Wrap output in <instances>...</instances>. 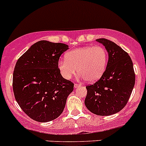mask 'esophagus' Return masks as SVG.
I'll return each mask as SVG.
<instances>
[{
	"label": "esophagus",
	"mask_w": 146,
	"mask_h": 146,
	"mask_svg": "<svg viewBox=\"0 0 146 146\" xmlns=\"http://www.w3.org/2000/svg\"><path fill=\"white\" fill-rule=\"evenodd\" d=\"M81 86V84H77V83H76L74 85V88H78V87H80Z\"/></svg>",
	"instance_id": "34e87169"
}]
</instances>
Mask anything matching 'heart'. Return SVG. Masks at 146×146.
<instances>
[{
    "instance_id": "obj_1",
    "label": "heart",
    "mask_w": 146,
    "mask_h": 146,
    "mask_svg": "<svg viewBox=\"0 0 146 146\" xmlns=\"http://www.w3.org/2000/svg\"><path fill=\"white\" fill-rule=\"evenodd\" d=\"M65 57L57 64L62 77L70 80L78 70V77L89 82L97 81L103 76L108 59L107 51L101 46L75 48L66 53Z\"/></svg>"
}]
</instances>
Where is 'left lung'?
I'll return each mask as SVG.
<instances>
[{"label": "left lung", "instance_id": "1", "mask_svg": "<svg viewBox=\"0 0 146 146\" xmlns=\"http://www.w3.org/2000/svg\"><path fill=\"white\" fill-rule=\"evenodd\" d=\"M96 41L105 47L108 62L100 79L86 87L85 104L93 114L110 116L126 106L135 85V73L131 58L119 46L106 39Z\"/></svg>", "mask_w": 146, "mask_h": 146}]
</instances>
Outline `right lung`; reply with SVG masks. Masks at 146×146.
I'll return each instance as SVG.
<instances>
[{"mask_svg":"<svg viewBox=\"0 0 146 146\" xmlns=\"http://www.w3.org/2000/svg\"><path fill=\"white\" fill-rule=\"evenodd\" d=\"M68 46L42 40L17 60L13 88L20 108L31 119L48 122L59 117L74 84L62 77L58 69L61 54Z\"/></svg>","mask_w":146,"mask_h":146,"instance_id":"obj_1","label":"right lung"}]
</instances>
